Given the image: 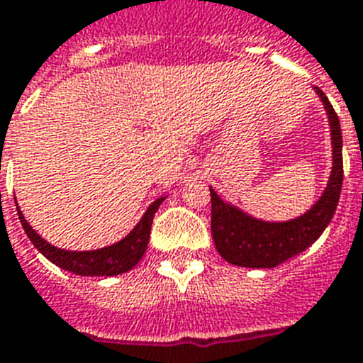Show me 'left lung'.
I'll use <instances>...</instances> for the list:
<instances>
[{"mask_svg": "<svg viewBox=\"0 0 363 363\" xmlns=\"http://www.w3.org/2000/svg\"><path fill=\"white\" fill-rule=\"evenodd\" d=\"M317 95L328 113L332 128V173L328 186L320 199L296 220L291 222H263L244 214L229 203H223L211 188V229L218 253L228 263L248 268H274L287 259L298 255L309 248L323 235L326 225L334 216L340 201L343 184V155H341V126L337 113L330 100L319 87Z\"/></svg>", "mask_w": 363, "mask_h": 363, "instance_id": "1", "label": "left lung"}]
</instances>
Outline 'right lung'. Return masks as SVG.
I'll return each mask as SVG.
<instances>
[{
	"label": "right lung",
	"mask_w": 363,
	"mask_h": 363,
	"mask_svg": "<svg viewBox=\"0 0 363 363\" xmlns=\"http://www.w3.org/2000/svg\"><path fill=\"white\" fill-rule=\"evenodd\" d=\"M164 199L166 197L156 199L151 207L147 208L140 223L123 240H119L113 246L93 250V252H67V250L55 248V246L46 242L44 238L38 237L37 233L33 231V228L26 222V218L20 212V208H18V218L29 240L35 244V248L43 253L44 257L50 259L59 268L69 270L72 274H78V276H117V274L128 272L143 257L147 244H149L152 218H155V212L158 211Z\"/></svg>",
	"instance_id": "1"
}]
</instances>
